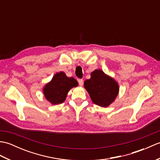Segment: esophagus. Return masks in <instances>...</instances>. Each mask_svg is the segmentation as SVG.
Masks as SVG:
<instances>
[{
    "label": "esophagus",
    "mask_w": 160,
    "mask_h": 160,
    "mask_svg": "<svg viewBox=\"0 0 160 160\" xmlns=\"http://www.w3.org/2000/svg\"><path fill=\"white\" fill-rule=\"evenodd\" d=\"M78 81V84H79L80 86H82L83 85L84 82H83V80L82 79H79Z\"/></svg>",
    "instance_id": "obj_1"
}]
</instances>
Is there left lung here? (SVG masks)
Returning a JSON list of instances; mask_svg holds the SVG:
<instances>
[{"label":"left lung","mask_w":160,"mask_h":160,"mask_svg":"<svg viewBox=\"0 0 160 160\" xmlns=\"http://www.w3.org/2000/svg\"><path fill=\"white\" fill-rule=\"evenodd\" d=\"M84 87L93 102L102 107H107L113 102L119 91L118 83L100 69L91 73V78L85 80Z\"/></svg>","instance_id":"left-lung-1"}]
</instances>
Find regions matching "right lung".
<instances>
[{"label":"right lung","mask_w":160,"mask_h":160,"mask_svg":"<svg viewBox=\"0 0 160 160\" xmlns=\"http://www.w3.org/2000/svg\"><path fill=\"white\" fill-rule=\"evenodd\" d=\"M78 83L73 78H68L64 72L57 73L52 81L44 87L43 92L46 99L53 104H61L65 100L67 93Z\"/></svg>","instance_id":"right-lung-1"}]
</instances>
